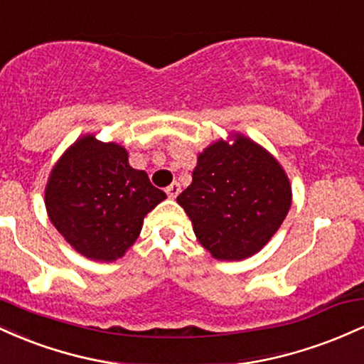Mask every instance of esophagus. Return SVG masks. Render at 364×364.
<instances>
[{"label":"esophagus","mask_w":364,"mask_h":364,"mask_svg":"<svg viewBox=\"0 0 364 364\" xmlns=\"http://www.w3.org/2000/svg\"><path fill=\"white\" fill-rule=\"evenodd\" d=\"M179 191H181V186H179V183H173V185H169L166 188V193H168L169 198H176L179 195Z\"/></svg>","instance_id":"obj_1"}]
</instances>
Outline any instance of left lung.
Returning a JSON list of instances; mask_svg holds the SVG:
<instances>
[{
    "label": "left lung",
    "mask_w": 364,
    "mask_h": 364,
    "mask_svg": "<svg viewBox=\"0 0 364 364\" xmlns=\"http://www.w3.org/2000/svg\"><path fill=\"white\" fill-rule=\"evenodd\" d=\"M200 245L217 260L240 262L270 241L291 208L281 162L241 133L196 157L191 185L178 196Z\"/></svg>",
    "instance_id": "obj_1"
}]
</instances>
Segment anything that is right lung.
<instances>
[{
  "instance_id": "1",
  "label": "right lung",
  "mask_w": 364,
  "mask_h": 364,
  "mask_svg": "<svg viewBox=\"0 0 364 364\" xmlns=\"http://www.w3.org/2000/svg\"><path fill=\"white\" fill-rule=\"evenodd\" d=\"M166 198L128 150L95 135L77 139L53 166L44 190L49 220L73 250L90 260L114 262L139 237L144 217Z\"/></svg>"
}]
</instances>
